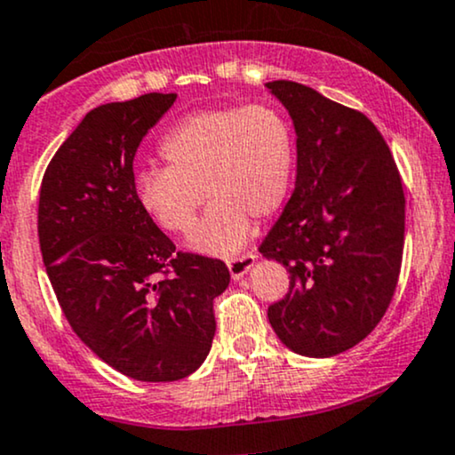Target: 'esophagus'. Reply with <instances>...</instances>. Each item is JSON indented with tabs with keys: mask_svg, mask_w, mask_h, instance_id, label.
Returning a JSON list of instances; mask_svg holds the SVG:
<instances>
[{
	"mask_svg": "<svg viewBox=\"0 0 455 455\" xmlns=\"http://www.w3.org/2000/svg\"><path fill=\"white\" fill-rule=\"evenodd\" d=\"M254 260H257V252H248V254H243V257L228 259L227 265H228V271H231V278L233 280L243 278V275L252 269Z\"/></svg>",
	"mask_w": 455,
	"mask_h": 455,
	"instance_id": "1",
	"label": "esophagus"
}]
</instances>
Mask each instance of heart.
Wrapping results in <instances>:
<instances>
[{"instance_id":"1","label":"heart","mask_w":455,"mask_h":455,"mask_svg":"<svg viewBox=\"0 0 455 455\" xmlns=\"http://www.w3.org/2000/svg\"><path fill=\"white\" fill-rule=\"evenodd\" d=\"M160 149L169 166L137 173L139 205L164 231L186 233L210 195L212 207L188 237V248L201 254L237 252L252 218L278 213L293 184V128L267 104L188 115Z\"/></svg>"}]
</instances>
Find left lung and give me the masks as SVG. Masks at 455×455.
<instances>
[{
    "label": "left lung",
    "mask_w": 455,
    "mask_h": 455,
    "mask_svg": "<svg viewBox=\"0 0 455 455\" xmlns=\"http://www.w3.org/2000/svg\"><path fill=\"white\" fill-rule=\"evenodd\" d=\"M265 87L297 137L295 190L259 248L291 275L267 318L293 353L333 357L362 342L391 304L404 248L402 181L363 113L301 83Z\"/></svg>",
    "instance_id": "obj_1"
}]
</instances>
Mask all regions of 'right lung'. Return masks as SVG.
Here are the masks:
<instances>
[{
	"label": "right lung",
	"mask_w": 455,
	"mask_h": 455,
	"mask_svg": "<svg viewBox=\"0 0 455 455\" xmlns=\"http://www.w3.org/2000/svg\"><path fill=\"white\" fill-rule=\"evenodd\" d=\"M177 93L107 102L83 117L46 166L38 237L61 310L104 363L148 383L180 380L210 355L213 299L231 274L175 252L134 190L140 140Z\"/></svg>",
	"instance_id": "add662e5"
}]
</instances>
